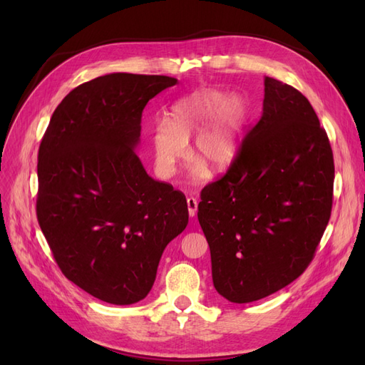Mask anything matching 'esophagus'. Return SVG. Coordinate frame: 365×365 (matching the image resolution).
Returning a JSON list of instances; mask_svg holds the SVG:
<instances>
[{
    "instance_id": "1",
    "label": "esophagus",
    "mask_w": 365,
    "mask_h": 365,
    "mask_svg": "<svg viewBox=\"0 0 365 365\" xmlns=\"http://www.w3.org/2000/svg\"><path fill=\"white\" fill-rule=\"evenodd\" d=\"M187 208H189V216L190 217H195L196 212H197V201L195 200V197H187Z\"/></svg>"
}]
</instances>
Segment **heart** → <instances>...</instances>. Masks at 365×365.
Returning <instances> with one entry per match:
<instances>
[{
	"instance_id": "1",
	"label": "heart",
	"mask_w": 365,
	"mask_h": 365,
	"mask_svg": "<svg viewBox=\"0 0 365 365\" xmlns=\"http://www.w3.org/2000/svg\"><path fill=\"white\" fill-rule=\"evenodd\" d=\"M150 128V146L157 173L169 180L189 150L197 153L189 168V180L201 182L208 176V165L222 170L233 163L248 118V105L237 93L200 90L176 101L168 114Z\"/></svg>"
}]
</instances>
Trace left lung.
<instances>
[{
    "instance_id": "8db88e82",
    "label": "left lung",
    "mask_w": 365,
    "mask_h": 365,
    "mask_svg": "<svg viewBox=\"0 0 365 365\" xmlns=\"http://www.w3.org/2000/svg\"><path fill=\"white\" fill-rule=\"evenodd\" d=\"M334 178L332 149L312 105L264 77L259 123L197 205L216 291L251 303L300 277L327 227Z\"/></svg>"
}]
</instances>
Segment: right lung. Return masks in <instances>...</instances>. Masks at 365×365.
I'll return each mask as SVG.
<instances>
[{
  "instance_id": "right-lung-1",
  "label": "right lung",
  "mask_w": 365,
  "mask_h": 365,
  "mask_svg": "<svg viewBox=\"0 0 365 365\" xmlns=\"http://www.w3.org/2000/svg\"><path fill=\"white\" fill-rule=\"evenodd\" d=\"M178 79L111 73L53 113L38 155L36 215L65 277L98 300L134 304L164 248L189 224L185 196L148 175L135 153L141 113Z\"/></svg>"
}]
</instances>
